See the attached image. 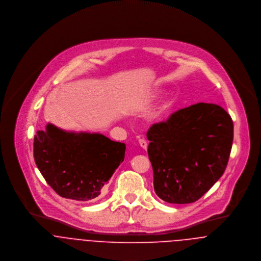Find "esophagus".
Masks as SVG:
<instances>
[{
	"instance_id": "obj_1",
	"label": "esophagus",
	"mask_w": 261,
	"mask_h": 261,
	"mask_svg": "<svg viewBox=\"0 0 261 261\" xmlns=\"http://www.w3.org/2000/svg\"><path fill=\"white\" fill-rule=\"evenodd\" d=\"M139 144H140V146L144 149H147V148H148V143H147V141H146L145 139L139 140Z\"/></svg>"
}]
</instances>
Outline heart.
<instances>
[{
	"mask_svg": "<svg viewBox=\"0 0 261 261\" xmlns=\"http://www.w3.org/2000/svg\"><path fill=\"white\" fill-rule=\"evenodd\" d=\"M160 94H161V91H160V90H154V91H152V92L149 93L148 98H149V99H155V98L159 97ZM167 108H168V105H167V103H163V105L161 106V108L158 110V112L154 113V117H160L164 112H166Z\"/></svg>",
	"mask_w": 261,
	"mask_h": 261,
	"instance_id": "obj_1",
	"label": "heart"
}]
</instances>
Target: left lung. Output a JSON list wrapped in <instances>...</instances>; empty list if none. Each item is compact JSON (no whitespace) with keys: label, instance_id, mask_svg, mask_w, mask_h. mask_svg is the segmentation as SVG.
Here are the masks:
<instances>
[{"label":"left lung","instance_id":"obj_1","mask_svg":"<svg viewBox=\"0 0 261 261\" xmlns=\"http://www.w3.org/2000/svg\"><path fill=\"white\" fill-rule=\"evenodd\" d=\"M153 189L165 202L200 199L223 175L233 142V121L221 107L199 102L174 112L147 133Z\"/></svg>","mask_w":261,"mask_h":261}]
</instances>
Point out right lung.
I'll return each instance as SVG.
<instances>
[{"instance_id": "right-lung-1", "label": "right lung", "mask_w": 261, "mask_h": 261, "mask_svg": "<svg viewBox=\"0 0 261 261\" xmlns=\"http://www.w3.org/2000/svg\"><path fill=\"white\" fill-rule=\"evenodd\" d=\"M125 145L101 134L63 130L52 123L38 130L34 159L48 185L59 196L89 201L123 162Z\"/></svg>"}]
</instances>
